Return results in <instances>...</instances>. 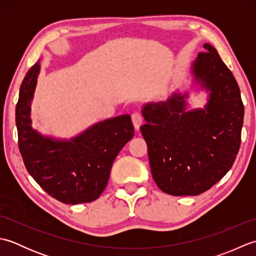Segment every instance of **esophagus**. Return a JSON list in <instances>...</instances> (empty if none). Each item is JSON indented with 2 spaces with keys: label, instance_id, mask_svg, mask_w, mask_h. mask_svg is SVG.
<instances>
[{
  "label": "esophagus",
  "instance_id": "1",
  "mask_svg": "<svg viewBox=\"0 0 256 256\" xmlns=\"http://www.w3.org/2000/svg\"><path fill=\"white\" fill-rule=\"evenodd\" d=\"M132 122H133V124H134L135 130H136V131H138L140 124L143 123V116H142V114H140V113L138 112V111L133 112V113H132Z\"/></svg>",
  "mask_w": 256,
  "mask_h": 256
}]
</instances>
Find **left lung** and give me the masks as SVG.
Masks as SVG:
<instances>
[{"label": "left lung", "mask_w": 256, "mask_h": 256, "mask_svg": "<svg viewBox=\"0 0 256 256\" xmlns=\"http://www.w3.org/2000/svg\"><path fill=\"white\" fill-rule=\"evenodd\" d=\"M192 64L194 79L210 91L204 108L186 111V94L148 103L140 132L146 140L153 179L172 196H197L230 170L241 144L244 106L234 76L216 48Z\"/></svg>", "instance_id": "1"}]
</instances>
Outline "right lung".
Wrapping results in <instances>:
<instances>
[{
	"mask_svg": "<svg viewBox=\"0 0 256 256\" xmlns=\"http://www.w3.org/2000/svg\"><path fill=\"white\" fill-rule=\"evenodd\" d=\"M40 68L37 62L27 72L16 104L22 158L30 175L52 198L67 204L91 202L106 187L118 152L134 136L131 116L106 120L70 140L42 136L30 118Z\"/></svg>",
	"mask_w": 256,
	"mask_h": 256,
	"instance_id": "right-lung-1",
	"label": "right lung"
}]
</instances>
